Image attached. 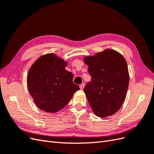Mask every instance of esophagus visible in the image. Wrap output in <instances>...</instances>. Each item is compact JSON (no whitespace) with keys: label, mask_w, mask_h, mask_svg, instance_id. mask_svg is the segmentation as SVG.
Listing matches in <instances>:
<instances>
[{"label":"esophagus","mask_w":154,"mask_h":154,"mask_svg":"<svg viewBox=\"0 0 154 154\" xmlns=\"http://www.w3.org/2000/svg\"><path fill=\"white\" fill-rule=\"evenodd\" d=\"M84 87H85V84H84V83H82V84H81L80 85V88L81 90H83V88H84Z\"/></svg>","instance_id":"34e87169"}]
</instances>
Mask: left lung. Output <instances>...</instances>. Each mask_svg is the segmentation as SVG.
<instances>
[{
	"label": "left lung",
	"mask_w": 154,
	"mask_h": 154,
	"mask_svg": "<svg viewBox=\"0 0 154 154\" xmlns=\"http://www.w3.org/2000/svg\"><path fill=\"white\" fill-rule=\"evenodd\" d=\"M92 77L83 91L96 116L114 114L123 105L129 83L127 63L123 56L111 49L83 58Z\"/></svg>",
	"instance_id": "left-lung-1"
}]
</instances>
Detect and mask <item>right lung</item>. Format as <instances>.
<instances>
[{
  "label": "right lung",
  "mask_w": 154,
  "mask_h": 154,
  "mask_svg": "<svg viewBox=\"0 0 154 154\" xmlns=\"http://www.w3.org/2000/svg\"><path fill=\"white\" fill-rule=\"evenodd\" d=\"M67 62L55 54L38 58L30 67L27 83L36 105L46 112L62 109L80 87L72 82L73 74L65 69Z\"/></svg>",
  "instance_id": "1"
}]
</instances>
